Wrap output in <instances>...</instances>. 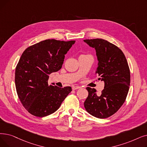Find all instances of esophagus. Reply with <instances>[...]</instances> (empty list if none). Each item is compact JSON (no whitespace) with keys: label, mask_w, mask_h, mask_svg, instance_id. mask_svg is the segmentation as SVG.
<instances>
[{"label":"esophagus","mask_w":147,"mask_h":147,"mask_svg":"<svg viewBox=\"0 0 147 147\" xmlns=\"http://www.w3.org/2000/svg\"><path fill=\"white\" fill-rule=\"evenodd\" d=\"M72 88H73V90H75V89H78L80 88V86H73Z\"/></svg>","instance_id":"obj_1"}]
</instances>
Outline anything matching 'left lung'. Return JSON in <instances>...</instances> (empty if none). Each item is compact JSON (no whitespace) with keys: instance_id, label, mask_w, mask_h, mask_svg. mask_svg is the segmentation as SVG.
Returning a JSON list of instances; mask_svg holds the SVG:
<instances>
[{"instance_id":"1","label":"left lung","mask_w":147,"mask_h":147,"mask_svg":"<svg viewBox=\"0 0 147 147\" xmlns=\"http://www.w3.org/2000/svg\"><path fill=\"white\" fill-rule=\"evenodd\" d=\"M94 48L98 60L95 74L105 82L101 94L87 87L88 96L84 102L86 111L98 118H106L116 113L124 103L129 92L130 73L127 59L117 46L105 40H84Z\"/></svg>"}]
</instances>
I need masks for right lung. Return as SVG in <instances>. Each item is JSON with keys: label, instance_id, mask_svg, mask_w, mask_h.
Returning <instances> with one entry per match:
<instances>
[{"label": "right lung", "instance_id": "1", "mask_svg": "<svg viewBox=\"0 0 147 147\" xmlns=\"http://www.w3.org/2000/svg\"><path fill=\"white\" fill-rule=\"evenodd\" d=\"M75 41L46 40L29 47L22 55L16 68L18 97L30 113L44 117L58 110L72 91L48 84L49 74L62 68L65 55Z\"/></svg>", "mask_w": 147, "mask_h": 147}]
</instances>
